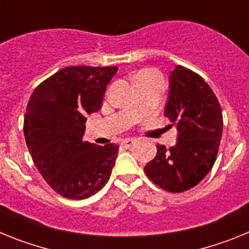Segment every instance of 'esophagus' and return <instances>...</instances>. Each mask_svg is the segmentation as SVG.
I'll use <instances>...</instances> for the list:
<instances>
[{
  "label": "esophagus",
  "mask_w": 249,
  "mask_h": 249,
  "mask_svg": "<svg viewBox=\"0 0 249 249\" xmlns=\"http://www.w3.org/2000/svg\"><path fill=\"white\" fill-rule=\"evenodd\" d=\"M135 143H136V140H133V138H126V140H123L122 142V144L124 147H132Z\"/></svg>",
  "instance_id": "1"
}]
</instances>
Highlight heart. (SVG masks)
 Instances as JSON below:
<instances>
[{
  "label": "heart",
  "mask_w": 249,
  "mask_h": 249,
  "mask_svg": "<svg viewBox=\"0 0 249 249\" xmlns=\"http://www.w3.org/2000/svg\"><path fill=\"white\" fill-rule=\"evenodd\" d=\"M149 72H151V71H143V72H141V73L138 74V76H141V74H144V73H149Z\"/></svg>",
  "instance_id": "heart-1"
}]
</instances>
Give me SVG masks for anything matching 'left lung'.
<instances>
[{
	"instance_id": "8db88e82",
	"label": "left lung",
	"mask_w": 249,
	"mask_h": 249,
	"mask_svg": "<svg viewBox=\"0 0 249 249\" xmlns=\"http://www.w3.org/2000/svg\"><path fill=\"white\" fill-rule=\"evenodd\" d=\"M164 116L177 127V143L168 149L157 144V155L144 172L162 190L181 193L197 186L214 164L223 128L222 108L198 73L177 66L169 77Z\"/></svg>"
}]
</instances>
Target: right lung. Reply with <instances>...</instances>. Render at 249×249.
I'll list each match as a JSON object with an SVG mask.
<instances>
[{
  "instance_id": "right-lung-1",
  "label": "right lung",
  "mask_w": 249,
  "mask_h": 249,
  "mask_svg": "<svg viewBox=\"0 0 249 249\" xmlns=\"http://www.w3.org/2000/svg\"><path fill=\"white\" fill-rule=\"evenodd\" d=\"M117 66H70L39 83L28 101L23 132L35 166L58 195L85 199L102 190L118 155L113 143L83 141L86 116L100 111Z\"/></svg>"
}]
</instances>
